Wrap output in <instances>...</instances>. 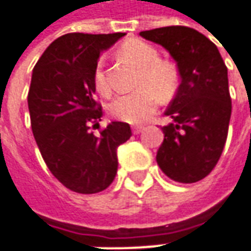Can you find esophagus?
I'll return each mask as SVG.
<instances>
[{
	"label": "esophagus",
	"instance_id": "obj_1",
	"mask_svg": "<svg viewBox=\"0 0 251 251\" xmlns=\"http://www.w3.org/2000/svg\"><path fill=\"white\" fill-rule=\"evenodd\" d=\"M142 130H143L142 126H133V127H132V132H133L134 134H139Z\"/></svg>",
	"mask_w": 251,
	"mask_h": 251
}]
</instances>
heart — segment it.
Listing matches in <instances>:
<instances>
[{
	"mask_svg": "<svg viewBox=\"0 0 251 251\" xmlns=\"http://www.w3.org/2000/svg\"><path fill=\"white\" fill-rule=\"evenodd\" d=\"M122 54L140 68L139 84H151L161 93H168L175 84V72L167 64L160 62V54L143 41H130L122 47ZM94 84L101 93L108 91L104 74V58H100L94 69ZM158 93L150 86H142L133 91L121 93L109 104V114L126 124H142L151 117L158 107Z\"/></svg>",
	"mask_w": 251,
	"mask_h": 251,
	"instance_id": "obj_1",
	"label": "heart"
}]
</instances>
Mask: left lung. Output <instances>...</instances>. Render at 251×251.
<instances>
[{"label": "left lung", "mask_w": 251, "mask_h": 251, "mask_svg": "<svg viewBox=\"0 0 251 251\" xmlns=\"http://www.w3.org/2000/svg\"><path fill=\"white\" fill-rule=\"evenodd\" d=\"M176 62L180 84L165 115L164 142L157 151L161 171L175 182L195 183L211 172L228 136L232 102L228 69L217 46L186 26L140 31Z\"/></svg>", "instance_id": "1"}]
</instances>
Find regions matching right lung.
<instances>
[{"label":"right lung","instance_id":"1","mask_svg":"<svg viewBox=\"0 0 251 251\" xmlns=\"http://www.w3.org/2000/svg\"><path fill=\"white\" fill-rule=\"evenodd\" d=\"M125 33H69L54 40L31 74L27 96L33 136L51 174L69 190L93 195L115 179L118 147L129 140V124L111 122L90 132L102 117L96 102L94 69L100 54Z\"/></svg>","mask_w":251,"mask_h":251}]
</instances>
